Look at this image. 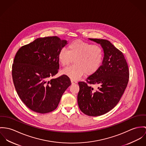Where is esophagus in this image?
<instances>
[{
  "mask_svg": "<svg viewBox=\"0 0 146 146\" xmlns=\"http://www.w3.org/2000/svg\"><path fill=\"white\" fill-rule=\"evenodd\" d=\"M71 82L72 84H74V83H77V81L74 80H71Z\"/></svg>",
  "mask_w": 146,
  "mask_h": 146,
  "instance_id": "esophagus-1",
  "label": "esophagus"
}]
</instances>
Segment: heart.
Segmentation results:
<instances>
[{"mask_svg":"<svg viewBox=\"0 0 146 146\" xmlns=\"http://www.w3.org/2000/svg\"><path fill=\"white\" fill-rule=\"evenodd\" d=\"M104 55V50L100 45L76 40L68 45L67 50H60L58 58L63 67L68 66L74 60L75 64L64 69L62 73L76 80L84 74H95L102 64Z\"/></svg>","mask_w":146,"mask_h":146,"instance_id":"heart-1","label":"heart"}]
</instances>
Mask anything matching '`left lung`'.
Returning <instances> with one entry per match:
<instances>
[{
	"label": "left lung",
	"mask_w": 146,
	"mask_h": 146,
	"mask_svg": "<svg viewBox=\"0 0 146 146\" xmlns=\"http://www.w3.org/2000/svg\"><path fill=\"white\" fill-rule=\"evenodd\" d=\"M90 40L101 45L104 57L95 74L88 77L86 82H78L80 91L77 100L82 113L97 116L109 112L119 102L128 85L129 72L123 54L109 41ZM92 84L99 86L96 90L92 87Z\"/></svg>",
	"instance_id": "left-lung-1"
}]
</instances>
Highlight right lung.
I'll return each mask as SVG.
<instances>
[{"mask_svg":"<svg viewBox=\"0 0 146 146\" xmlns=\"http://www.w3.org/2000/svg\"><path fill=\"white\" fill-rule=\"evenodd\" d=\"M66 44L57 36L38 38L18 50L12 64V78L17 93L30 109L38 113L54 111L72 84L58 73V53Z\"/></svg>","mask_w":146,"mask_h":146,"instance_id":"1","label":"right lung"}]
</instances>
